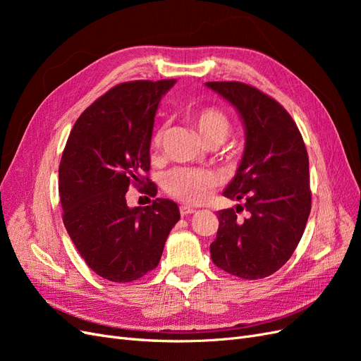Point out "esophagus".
Returning <instances> with one entry per match:
<instances>
[{"label":"esophagus","mask_w":361,"mask_h":361,"mask_svg":"<svg viewBox=\"0 0 361 361\" xmlns=\"http://www.w3.org/2000/svg\"><path fill=\"white\" fill-rule=\"evenodd\" d=\"M179 211H180V215H182V216H183V215H188V214L195 212L194 207H191V206H188V204H182Z\"/></svg>","instance_id":"34e87169"}]
</instances>
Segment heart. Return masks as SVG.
I'll list each match as a JSON object with an SVG mask.
<instances>
[{"label":"heart","mask_w":361,"mask_h":361,"mask_svg":"<svg viewBox=\"0 0 361 361\" xmlns=\"http://www.w3.org/2000/svg\"><path fill=\"white\" fill-rule=\"evenodd\" d=\"M192 125L197 129L200 138L207 141H223L231 133V120L218 108L209 106L203 108L192 116ZM162 130H157L152 143L154 146L161 145ZM162 190L166 191L170 197L178 199L185 203L199 204L206 202L211 197L215 187L218 185V176L206 169H188L178 167L167 171L161 179Z\"/></svg>","instance_id":"heart-1"}]
</instances>
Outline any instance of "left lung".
I'll return each mask as SVG.
<instances>
[{
  "mask_svg": "<svg viewBox=\"0 0 361 361\" xmlns=\"http://www.w3.org/2000/svg\"><path fill=\"white\" fill-rule=\"evenodd\" d=\"M231 104L243 120L244 154L223 191L244 200L236 209L218 212L212 262L228 274L257 280L274 274L297 248L310 214L309 157L289 113L272 97L248 84H204ZM249 212L245 221L235 214Z\"/></svg>",
  "mask_w": 361,
  "mask_h": 361,
  "instance_id": "obj_1",
  "label": "left lung"
}]
</instances>
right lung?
I'll list each match as a JSON object with an SVG mask.
<instances>
[{
  "label": "right lung",
  "mask_w": 361,
  "mask_h": 361,
  "mask_svg": "<svg viewBox=\"0 0 361 361\" xmlns=\"http://www.w3.org/2000/svg\"><path fill=\"white\" fill-rule=\"evenodd\" d=\"M176 80L113 87L76 120L59 169L64 227L97 276L129 283L157 268L178 204L155 199L129 207L126 192L150 169L158 105ZM157 187L150 185L154 192ZM157 195V192H155Z\"/></svg>",
  "instance_id": "1"
}]
</instances>
